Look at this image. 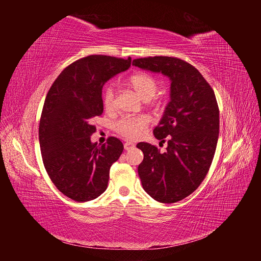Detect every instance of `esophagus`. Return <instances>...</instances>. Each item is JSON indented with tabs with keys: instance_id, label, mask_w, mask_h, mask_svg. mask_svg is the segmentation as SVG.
<instances>
[{
	"instance_id": "1",
	"label": "esophagus",
	"mask_w": 261,
	"mask_h": 261,
	"mask_svg": "<svg viewBox=\"0 0 261 261\" xmlns=\"http://www.w3.org/2000/svg\"><path fill=\"white\" fill-rule=\"evenodd\" d=\"M134 147H135V145H134V143H132V141H126V143L124 144V149L125 150H129Z\"/></svg>"
}]
</instances>
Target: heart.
Listing matches in <instances>:
<instances>
[{
  "mask_svg": "<svg viewBox=\"0 0 261 261\" xmlns=\"http://www.w3.org/2000/svg\"><path fill=\"white\" fill-rule=\"evenodd\" d=\"M128 83L138 96L145 101L152 99L158 91L156 81L152 76L145 73L132 75ZM103 105L109 111H111V110L115 108V89L112 85L108 86L103 92ZM148 124L149 117L147 115L124 116L115 123L114 127L116 132L122 134L125 137L138 138L143 135Z\"/></svg>",
  "mask_w": 261,
  "mask_h": 261,
  "instance_id": "heart-1",
  "label": "heart"
}]
</instances>
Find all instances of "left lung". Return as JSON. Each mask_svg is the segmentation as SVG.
I'll return each mask as SVG.
<instances>
[{
  "label": "left lung",
  "instance_id": "left-lung-1",
  "mask_svg": "<svg viewBox=\"0 0 261 261\" xmlns=\"http://www.w3.org/2000/svg\"><path fill=\"white\" fill-rule=\"evenodd\" d=\"M133 65L167 76L170 102L153 135L167 140V151L139 143L144 152L138 174L146 193L163 203L184 199L206 177L219 137V108L210 85L198 69L171 57L136 59Z\"/></svg>",
  "mask_w": 261,
  "mask_h": 261
}]
</instances>
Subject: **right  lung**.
I'll list each match as a JSON object with an SVG mask.
<instances>
[{
  "label": "right lung",
  "mask_w": 261,
  "mask_h": 261,
  "mask_svg": "<svg viewBox=\"0 0 261 261\" xmlns=\"http://www.w3.org/2000/svg\"><path fill=\"white\" fill-rule=\"evenodd\" d=\"M132 59L89 55L68 65L46 94L39 125L44 168L59 191L78 202L96 199L108 187L110 168L123 152L120 139L92 143L93 117L103 113L102 88L128 69Z\"/></svg>",
  "instance_id": "right-lung-1"
}]
</instances>
